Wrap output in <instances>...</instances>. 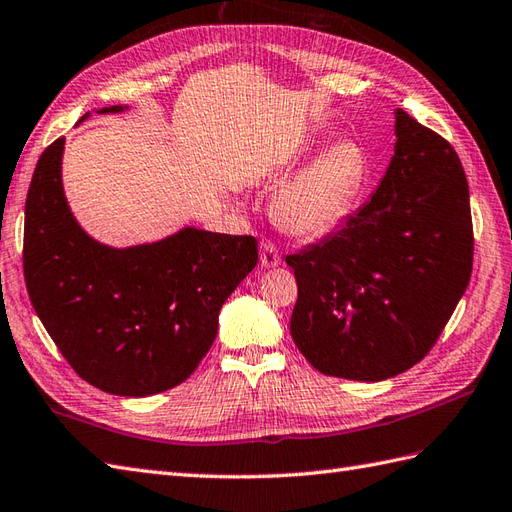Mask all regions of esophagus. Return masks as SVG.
<instances>
[{"instance_id":"obj_1","label":"esophagus","mask_w":512,"mask_h":512,"mask_svg":"<svg viewBox=\"0 0 512 512\" xmlns=\"http://www.w3.org/2000/svg\"><path fill=\"white\" fill-rule=\"evenodd\" d=\"M259 261L264 268H277L281 264V255H279V248L272 244L270 240L261 242L259 248Z\"/></svg>"}]
</instances>
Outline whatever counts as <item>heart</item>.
<instances>
[{
	"instance_id": "b5f03b06",
	"label": "heart",
	"mask_w": 512,
	"mask_h": 512,
	"mask_svg": "<svg viewBox=\"0 0 512 512\" xmlns=\"http://www.w3.org/2000/svg\"><path fill=\"white\" fill-rule=\"evenodd\" d=\"M368 157L358 141L340 139L320 150L272 196V218L283 231L314 240L334 231L358 207Z\"/></svg>"
}]
</instances>
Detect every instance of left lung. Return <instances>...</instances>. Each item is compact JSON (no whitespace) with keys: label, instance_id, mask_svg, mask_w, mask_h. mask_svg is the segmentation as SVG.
<instances>
[{"label":"left lung","instance_id":"left-lung-1","mask_svg":"<svg viewBox=\"0 0 512 512\" xmlns=\"http://www.w3.org/2000/svg\"><path fill=\"white\" fill-rule=\"evenodd\" d=\"M395 154L366 205L285 261L299 299L296 347L316 371L382 382L421 362L473 266L469 185L456 150L403 109Z\"/></svg>","mask_w":512,"mask_h":512}]
</instances>
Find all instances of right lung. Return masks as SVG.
<instances>
[{
  "mask_svg": "<svg viewBox=\"0 0 512 512\" xmlns=\"http://www.w3.org/2000/svg\"><path fill=\"white\" fill-rule=\"evenodd\" d=\"M63 150V137L43 150L26 198L23 275L34 312L91 386L120 397L170 390L216 340L220 307L257 266V240L185 227L152 244L95 242L67 205Z\"/></svg>",
  "mask_w": 512,
  "mask_h": 512,
  "instance_id": "right-lung-1",
  "label": "right lung"
}]
</instances>
